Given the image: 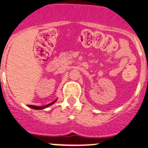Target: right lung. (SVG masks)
I'll list each match as a JSON object with an SVG mask.
<instances>
[{"label": "right lung", "instance_id": "1", "mask_svg": "<svg viewBox=\"0 0 148 148\" xmlns=\"http://www.w3.org/2000/svg\"><path fill=\"white\" fill-rule=\"evenodd\" d=\"M57 101V99L56 100L54 101L53 102H52V103H48V104H47V105L45 106H41V107H37V106H33V105H30L29 107H30V108H32V109H34V110H43V109H45V108H47V107H49V106H51L52 104H53L54 103H55V101Z\"/></svg>", "mask_w": 148, "mask_h": 148}]
</instances>
